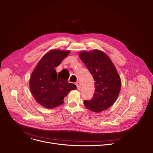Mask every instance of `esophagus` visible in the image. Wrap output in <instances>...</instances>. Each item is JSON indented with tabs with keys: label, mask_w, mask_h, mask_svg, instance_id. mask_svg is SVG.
Listing matches in <instances>:
<instances>
[{
	"label": "esophagus",
	"mask_w": 153,
	"mask_h": 153,
	"mask_svg": "<svg viewBox=\"0 0 153 153\" xmlns=\"http://www.w3.org/2000/svg\"><path fill=\"white\" fill-rule=\"evenodd\" d=\"M76 85H77V89L78 90H80L81 88V84L80 82H76Z\"/></svg>",
	"instance_id": "esophagus-1"
}]
</instances>
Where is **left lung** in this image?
<instances>
[{
  "label": "left lung",
  "mask_w": 153,
  "mask_h": 153,
  "mask_svg": "<svg viewBox=\"0 0 153 153\" xmlns=\"http://www.w3.org/2000/svg\"><path fill=\"white\" fill-rule=\"evenodd\" d=\"M95 81V93L91 100L84 101L87 109L100 113L116 101L121 88V79L110 58L100 50H84L79 53Z\"/></svg>",
  "instance_id": "left-lung-1"
}]
</instances>
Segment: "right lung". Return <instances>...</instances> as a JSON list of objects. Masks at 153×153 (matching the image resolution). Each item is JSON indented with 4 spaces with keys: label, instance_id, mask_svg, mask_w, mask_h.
<instances>
[{
    "label": "right lung",
    "instance_id": "1",
    "mask_svg": "<svg viewBox=\"0 0 153 153\" xmlns=\"http://www.w3.org/2000/svg\"><path fill=\"white\" fill-rule=\"evenodd\" d=\"M70 53L69 50L53 49L40 59L29 79V88L37 102L47 109L62 105L63 99L76 85L69 83L68 77H63L55 70Z\"/></svg>",
    "mask_w": 153,
    "mask_h": 153
}]
</instances>
